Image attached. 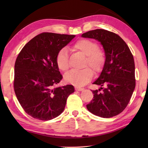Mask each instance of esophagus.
Here are the masks:
<instances>
[{
    "label": "esophagus",
    "instance_id": "obj_1",
    "mask_svg": "<svg viewBox=\"0 0 148 148\" xmlns=\"http://www.w3.org/2000/svg\"><path fill=\"white\" fill-rule=\"evenodd\" d=\"M75 89H76V91H83V90H84V88H82V87H76V88H75Z\"/></svg>",
    "mask_w": 148,
    "mask_h": 148
}]
</instances>
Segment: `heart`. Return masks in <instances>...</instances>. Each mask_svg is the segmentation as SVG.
<instances>
[{
	"label": "heart",
	"instance_id": "b5f03b06",
	"mask_svg": "<svg viewBox=\"0 0 148 148\" xmlns=\"http://www.w3.org/2000/svg\"><path fill=\"white\" fill-rule=\"evenodd\" d=\"M76 51L86 56L84 66H89L95 73L101 72L105 64L106 60V53L100 48L97 42L87 38H82L77 40L72 46ZM56 63L59 70L66 72L70 68V61L67 50L61 49L56 56ZM93 76V73L89 68L82 70H73L64 76L67 82L74 86L80 87L88 83Z\"/></svg>",
	"mask_w": 148,
	"mask_h": 148
}]
</instances>
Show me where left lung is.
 <instances>
[{"label":"left lung","instance_id":"1","mask_svg":"<svg viewBox=\"0 0 148 148\" xmlns=\"http://www.w3.org/2000/svg\"><path fill=\"white\" fill-rule=\"evenodd\" d=\"M82 36L101 42L106 56L103 70L93 83L101 87L92 91L93 99L86 105L87 108L92 114L104 118L116 116L128 105L135 88L133 56L125 42L114 32L95 29Z\"/></svg>","mask_w":148,"mask_h":148}]
</instances>
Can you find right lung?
Returning a JSON list of instances; mask_svg holds the SVG:
<instances>
[{"instance_id":"1","label":"right lung","mask_w":148,"mask_h":148,"mask_svg":"<svg viewBox=\"0 0 148 148\" xmlns=\"http://www.w3.org/2000/svg\"><path fill=\"white\" fill-rule=\"evenodd\" d=\"M75 35L42 32L25 45L14 67V91L25 112L33 118L48 121L59 116L74 86L56 87L62 79L56 56Z\"/></svg>"}]
</instances>
